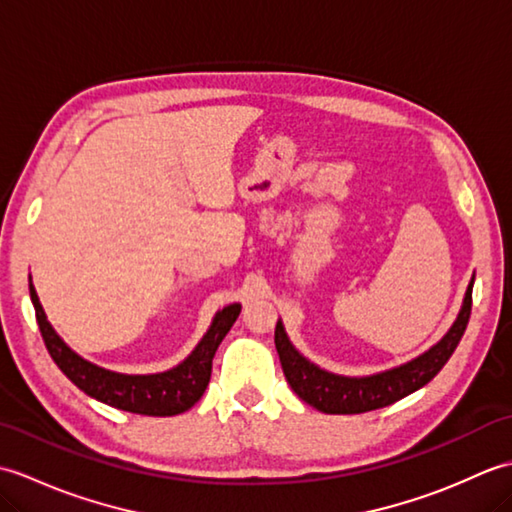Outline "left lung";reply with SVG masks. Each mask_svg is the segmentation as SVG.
Wrapping results in <instances>:
<instances>
[{"label": "left lung", "mask_w": 512, "mask_h": 512, "mask_svg": "<svg viewBox=\"0 0 512 512\" xmlns=\"http://www.w3.org/2000/svg\"><path fill=\"white\" fill-rule=\"evenodd\" d=\"M471 295L473 279L469 288H466L458 319H455L451 330L444 334L431 350L420 354L418 358H413V361L405 365L361 378L330 374L310 363L306 356H301L295 347H292L284 325L277 321L275 347L281 367H284L288 385L303 402H308L310 407L323 413H363L387 407L391 402L405 398L422 385H427L444 367V363L449 361L462 339L466 323H469L473 303Z\"/></svg>", "instance_id": "left-lung-1"}]
</instances>
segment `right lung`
Instances as JSON below:
<instances>
[{
  "instance_id": "1",
  "label": "right lung",
  "mask_w": 512,
  "mask_h": 512,
  "mask_svg": "<svg viewBox=\"0 0 512 512\" xmlns=\"http://www.w3.org/2000/svg\"><path fill=\"white\" fill-rule=\"evenodd\" d=\"M30 299L32 306H35L43 343H46L52 361L57 363L61 372L88 396L101 400L110 407L143 413V416H178V413L191 409L202 398L204 389L211 380V367L217 345L222 343L226 332L233 328L235 319L239 317V310H242L239 303H233V306H226L224 310L217 312L209 332L204 334L198 347L180 365L169 369V372L140 376L110 372V369H103L85 361V358L72 352L48 323L32 281Z\"/></svg>"
}]
</instances>
